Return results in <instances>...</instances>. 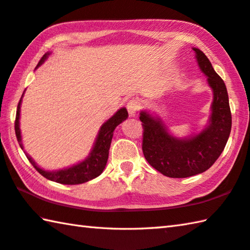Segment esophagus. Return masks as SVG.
Here are the masks:
<instances>
[{"label":"esophagus","instance_id":"obj_1","mask_svg":"<svg viewBox=\"0 0 250 250\" xmlns=\"http://www.w3.org/2000/svg\"><path fill=\"white\" fill-rule=\"evenodd\" d=\"M139 108H140V103L137 101V99H131V101H129L128 104H126V109H128V112L131 117L137 115Z\"/></svg>","mask_w":250,"mask_h":250}]
</instances>
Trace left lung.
<instances>
[{
	"instance_id": "obj_1",
	"label": "left lung",
	"mask_w": 250,
	"mask_h": 250,
	"mask_svg": "<svg viewBox=\"0 0 250 250\" xmlns=\"http://www.w3.org/2000/svg\"><path fill=\"white\" fill-rule=\"evenodd\" d=\"M193 50L214 94L210 125L196 137L178 140L167 132L160 119L145 111L140 116L145 160L153 168L170 178H186L210 168L223 152L232 129V113L224 81L213 70L206 54L197 48Z\"/></svg>"
}]
</instances>
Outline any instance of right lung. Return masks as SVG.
I'll return each mask as SVG.
<instances>
[{
	"mask_svg": "<svg viewBox=\"0 0 250 250\" xmlns=\"http://www.w3.org/2000/svg\"><path fill=\"white\" fill-rule=\"evenodd\" d=\"M48 53L44 54V56L40 59L38 63L39 66L42 63L47 59ZM21 103L17 105V110H16V118H15V134L18 143H20V146L22 148L21 144V130H20V112H21ZM126 118H128V111H126L125 108H121L120 110L116 112L115 116H112L109 120L106 121L105 124L102 125L101 131H99L98 137L95 145L93 147V151L90 152L89 156L86 158L85 161L78 165H74L70 167V168L62 169L59 171H46L36 165V163L31 160V157L26 155L30 164L33 165L36 170H37L40 175H42L44 178L49 180L56 181L59 184L63 185H79L86 183V181L92 180L96 178L99 175L102 174L104 168L107 164L108 161V154H109V147L113 134V130L116 129L118 125H120L122 121H125Z\"/></svg>",
	"mask_w": 250,
	"mask_h": 250,
	"instance_id": "add662e5",
	"label": "right lung"
}]
</instances>
